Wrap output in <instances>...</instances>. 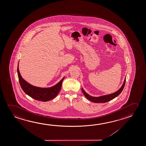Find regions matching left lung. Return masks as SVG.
<instances>
[{
    "label": "left lung",
    "mask_w": 146,
    "mask_h": 146,
    "mask_svg": "<svg viewBox=\"0 0 146 146\" xmlns=\"http://www.w3.org/2000/svg\"><path fill=\"white\" fill-rule=\"evenodd\" d=\"M125 82H126V78L125 79L124 83L123 84L121 88H119L118 91L115 92V93L110 94V95H104V96H100V97H92V96L89 95L84 91L83 88H81V90H82V93H84V96L89 100H90L94 103H105V102H107L110 101L111 100L113 99H114L116 97H117L118 95H119L124 88Z\"/></svg>",
    "instance_id": "8db88e82"
}]
</instances>
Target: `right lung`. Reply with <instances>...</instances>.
I'll list each match as a JSON object with an SVG mask.
<instances>
[{
	"instance_id": "obj_1",
	"label": "right lung",
	"mask_w": 146,
	"mask_h": 146,
	"mask_svg": "<svg viewBox=\"0 0 146 146\" xmlns=\"http://www.w3.org/2000/svg\"><path fill=\"white\" fill-rule=\"evenodd\" d=\"M17 73L20 84L22 89L27 95L36 100L46 102L55 98L58 95L62 85L64 77L55 86L50 88H38L29 84L22 78L19 70V66L17 67Z\"/></svg>"
}]
</instances>
